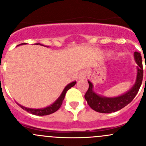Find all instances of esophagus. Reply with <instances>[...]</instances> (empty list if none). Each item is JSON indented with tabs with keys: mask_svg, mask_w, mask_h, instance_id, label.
I'll return each instance as SVG.
<instances>
[{
	"mask_svg": "<svg viewBox=\"0 0 146 146\" xmlns=\"http://www.w3.org/2000/svg\"><path fill=\"white\" fill-rule=\"evenodd\" d=\"M87 77V72L85 70H82V71L80 72L78 76V80H82L86 79Z\"/></svg>",
	"mask_w": 146,
	"mask_h": 146,
	"instance_id": "obj_1",
	"label": "esophagus"
}]
</instances>
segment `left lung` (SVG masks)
Here are the masks:
<instances>
[{"label":"left lung","mask_w":146,"mask_h":146,"mask_svg":"<svg viewBox=\"0 0 146 146\" xmlns=\"http://www.w3.org/2000/svg\"><path fill=\"white\" fill-rule=\"evenodd\" d=\"M134 59L137 65V76L136 82L131 88L121 95L114 98H107L98 95L93 91V85L90 80L89 88L85 95V98L88 105L93 110L100 113H111L120 110L129 104L138 93L141 87L143 76L142 57L140 53L135 51ZM146 80V78H145Z\"/></svg>","instance_id":"left-lung-1"}]
</instances>
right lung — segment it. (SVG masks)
<instances>
[{
	"mask_svg": "<svg viewBox=\"0 0 146 146\" xmlns=\"http://www.w3.org/2000/svg\"><path fill=\"white\" fill-rule=\"evenodd\" d=\"M24 44H26L25 43L20 44H19L18 46L24 45ZM35 44L42 45V44H40L39 43H36V44ZM76 81H73V82H70V83H69L68 85H66V86L65 87L64 90H63L62 93H61V95L59 96V98H58L54 102L53 104H51V105L48 106V107H44V108H41V109H32V108H27V107H24V106L21 105V104H18V103H17V104H18V105L20 106L22 109H23V110H25V111H27V112L30 113V114H35V115H36V116L48 115V114H52V113L56 111L57 110H58V109L61 107L63 101H64V100L65 95H66V92H67V91L70 88H71L72 87L74 86V85H76Z\"/></svg>",
	"mask_w": 146,
	"mask_h": 146,
	"instance_id": "add662e5",
	"label": "right lung"
}]
</instances>
